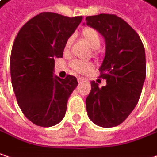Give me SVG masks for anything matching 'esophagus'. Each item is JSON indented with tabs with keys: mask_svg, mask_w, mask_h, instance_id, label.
Returning a JSON list of instances; mask_svg holds the SVG:
<instances>
[{
	"mask_svg": "<svg viewBox=\"0 0 157 157\" xmlns=\"http://www.w3.org/2000/svg\"><path fill=\"white\" fill-rule=\"evenodd\" d=\"M77 81H78V82H87V80L86 78H84V77H78L77 78Z\"/></svg>",
	"mask_w": 157,
	"mask_h": 157,
	"instance_id": "34e87169",
	"label": "esophagus"
}]
</instances>
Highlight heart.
<instances>
[{"label": "heart", "instance_id": "1", "mask_svg": "<svg viewBox=\"0 0 157 157\" xmlns=\"http://www.w3.org/2000/svg\"><path fill=\"white\" fill-rule=\"evenodd\" d=\"M82 37L86 42L93 48V53L94 55L99 54V47L101 45V38L100 33L94 27L87 26L82 31ZM72 43V37H70L66 40L64 44V52H69ZM70 68L79 74L88 73L94 68L92 62L81 59H74L70 63Z\"/></svg>", "mask_w": 157, "mask_h": 157}]
</instances>
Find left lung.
Segmentation results:
<instances>
[{
	"label": "left lung",
	"mask_w": 157,
	"mask_h": 157,
	"mask_svg": "<svg viewBox=\"0 0 157 157\" xmlns=\"http://www.w3.org/2000/svg\"><path fill=\"white\" fill-rule=\"evenodd\" d=\"M87 25L105 39V56L100 68L105 87L91 82L86 99L87 115L101 127L117 126L125 120L139 101L146 76L145 51L137 32L115 14L86 17Z\"/></svg>",
	"instance_id": "8db88e82"
}]
</instances>
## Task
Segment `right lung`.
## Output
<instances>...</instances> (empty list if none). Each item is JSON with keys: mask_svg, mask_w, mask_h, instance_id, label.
Here are the masks:
<instances>
[{"mask_svg": "<svg viewBox=\"0 0 157 157\" xmlns=\"http://www.w3.org/2000/svg\"><path fill=\"white\" fill-rule=\"evenodd\" d=\"M82 16L44 12L23 25L10 56L13 89L25 117L34 124L51 127L64 117L68 99L78 85L75 76H53L55 58L63 56L66 40Z\"/></svg>", "mask_w": 157, "mask_h": 157, "instance_id": "right-lung-1", "label": "right lung"}]
</instances>
